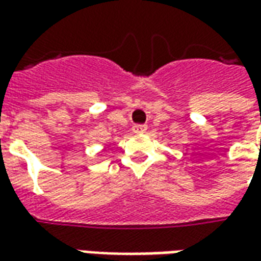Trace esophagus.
I'll list each match as a JSON object with an SVG mask.
<instances>
[{
	"label": "esophagus",
	"mask_w": 261,
	"mask_h": 261,
	"mask_svg": "<svg viewBox=\"0 0 261 261\" xmlns=\"http://www.w3.org/2000/svg\"><path fill=\"white\" fill-rule=\"evenodd\" d=\"M133 131L136 133V134H142V133H145L147 131V125L145 124H136L133 127Z\"/></svg>",
	"instance_id": "1"
}]
</instances>
